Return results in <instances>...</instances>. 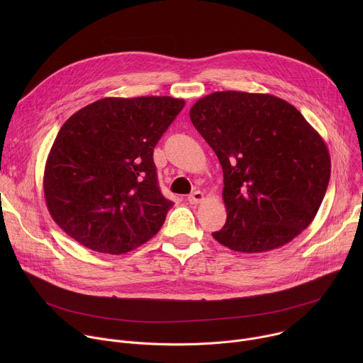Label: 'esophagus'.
<instances>
[{
  "label": "esophagus",
  "instance_id": "obj_1",
  "mask_svg": "<svg viewBox=\"0 0 363 363\" xmlns=\"http://www.w3.org/2000/svg\"><path fill=\"white\" fill-rule=\"evenodd\" d=\"M203 201V194L201 192V191H195V192H192L189 196H188V202L189 203H199V202H202Z\"/></svg>",
  "mask_w": 363,
  "mask_h": 363
}]
</instances>
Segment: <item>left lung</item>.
I'll list each match as a JSON object with an SVG mask.
<instances>
[{"label":"left lung","mask_w":363,"mask_h":363,"mask_svg":"<svg viewBox=\"0 0 363 363\" xmlns=\"http://www.w3.org/2000/svg\"><path fill=\"white\" fill-rule=\"evenodd\" d=\"M223 167L227 221L213 237L240 252L279 248L316 217L330 179L322 136L289 101L216 91L189 111Z\"/></svg>","instance_id":"obj_1"}]
</instances>
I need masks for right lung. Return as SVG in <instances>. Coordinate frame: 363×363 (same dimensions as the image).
Returning <instances> with one entry per match:
<instances>
[{
	"mask_svg": "<svg viewBox=\"0 0 363 363\" xmlns=\"http://www.w3.org/2000/svg\"><path fill=\"white\" fill-rule=\"evenodd\" d=\"M185 106L169 96L105 97L59 130L44 168L57 225L84 247L125 254L157 234L174 205L158 184L153 147Z\"/></svg>",
	"mask_w": 363,
	"mask_h": 363,
	"instance_id": "1",
	"label": "right lung"
}]
</instances>
